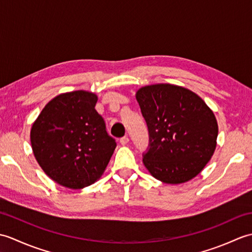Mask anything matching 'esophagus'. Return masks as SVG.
Listing matches in <instances>:
<instances>
[{"label":"esophagus","mask_w":252,"mask_h":252,"mask_svg":"<svg viewBox=\"0 0 252 252\" xmlns=\"http://www.w3.org/2000/svg\"><path fill=\"white\" fill-rule=\"evenodd\" d=\"M130 142V138L127 137V136H123L122 138H120V143H121V145H126L127 143Z\"/></svg>","instance_id":"obj_1"}]
</instances>
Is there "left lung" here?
<instances>
[{
    "mask_svg": "<svg viewBox=\"0 0 252 252\" xmlns=\"http://www.w3.org/2000/svg\"><path fill=\"white\" fill-rule=\"evenodd\" d=\"M135 97L149 132L143 162L155 179L181 184L194 179L215 154L218 122L192 91L159 83L137 90Z\"/></svg>",
    "mask_w": 252,
    "mask_h": 252,
    "instance_id": "obj_1",
    "label": "left lung"
}]
</instances>
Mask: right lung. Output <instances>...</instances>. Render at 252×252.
Here are the masks:
<instances>
[{
  "instance_id": "right-lung-1",
  "label": "right lung",
  "mask_w": 252,
  "mask_h": 252,
  "mask_svg": "<svg viewBox=\"0 0 252 252\" xmlns=\"http://www.w3.org/2000/svg\"><path fill=\"white\" fill-rule=\"evenodd\" d=\"M97 95L73 91L51 99L32 125L30 141L37 163L57 184L81 189L95 183L116 148L95 109Z\"/></svg>"
}]
</instances>
